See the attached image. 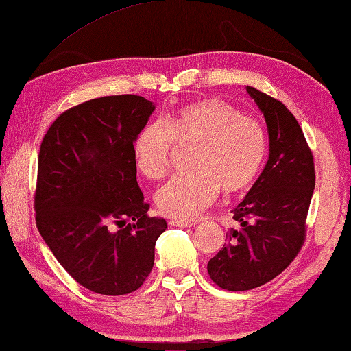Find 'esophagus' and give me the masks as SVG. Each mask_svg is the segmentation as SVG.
Listing matches in <instances>:
<instances>
[{"mask_svg": "<svg viewBox=\"0 0 351 351\" xmlns=\"http://www.w3.org/2000/svg\"><path fill=\"white\" fill-rule=\"evenodd\" d=\"M170 226H173V227H180V228H187V227H192V226H195V222L193 221H184V219H171L170 222H169Z\"/></svg>", "mask_w": 351, "mask_h": 351, "instance_id": "1", "label": "esophagus"}]
</instances>
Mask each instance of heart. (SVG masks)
Returning <instances> with one entry per match:
<instances>
[{"label": "heart", "mask_w": 351, "mask_h": 351, "mask_svg": "<svg viewBox=\"0 0 351 351\" xmlns=\"http://www.w3.org/2000/svg\"><path fill=\"white\" fill-rule=\"evenodd\" d=\"M173 143L193 144L189 154L192 171L173 176L155 196L159 212L175 219H193L221 189L234 195L252 187L269 150L267 132L256 118L216 98L184 104L161 121L144 124L132 143L139 173L149 180L167 173Z\"/></svg>", "instance_id": "1"}]
</instances>
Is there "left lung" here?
Segmentation results:
<instances>
[{"label":"left lung","instance_id":"1","mask_svg":"<svg viewBox=\"0 0 351 351\" xmlns=\"http://www.w3.org/2000/svg\"><path fill=\"white\" fill-rule=\"evenodd\" d=\"M264 113L270 155L244 201L232 210L239 222L227 244L208 261L212 281L228 291L256 289L291 264L305 241L315 190V162L301 125L275 98L247 86Z\"/></svg>","mask_w":351,"mask_h":351}]
</instances>
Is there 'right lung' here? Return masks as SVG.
Instances as JSON below:
<instances>
[{
  "instance_id": "1",
  "label": "right lung",
  "mask_w": 351,
  "mask_h": 351,
  "mask_svg": "<svg viewBox=\"0 0 351 351\" xmlns=\"http://www.w3.org/2000/svg\"><path fill=\"white\" fill-rule=\"evenodd\" d=\"M155 110L138 95L95 98L62 112L43 138L36 227L76 282L107 296L138 290L167 222L147 215L132 143Z\"/></svg>"
}]
</instances>
